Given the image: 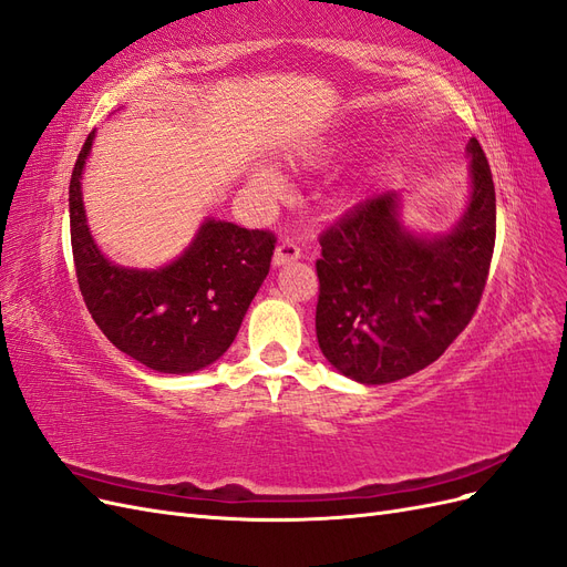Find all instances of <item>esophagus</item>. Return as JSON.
Returning <instances> with one entry per match:
<instances>
[{
  "label": "esophagus",
  "instance_id": "1",
  "mask_svg": "<svg viewBox=\"0 0 567 567\" xmlns=\"http://www.w3.org/2000/svg\"><path fill=\"white\" fill-rule=\"evenodd\" d=\"M302 255L300 246L293 241V238H284V241L274 250V265H286V262H296Z\"/></svg>",
  "mask_w": 567,
  "mask_h": 567
}]
</instances>
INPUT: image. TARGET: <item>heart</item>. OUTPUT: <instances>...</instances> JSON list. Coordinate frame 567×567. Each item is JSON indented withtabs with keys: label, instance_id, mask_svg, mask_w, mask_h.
<instances>
[{
	"label": "heart",
	"instance_id": "heart-1",
	"mask_svg": "<svg viewBox=\"0 0 567 567\" xmlns=\"http://www.w3.org/2000/svg\"><path fill=\"white\" fill-rule=\"evenodd\" d=\"M262 177H265V179H269V177H267V175H262Z\"/></svg>",
	"mask_w": 567,
	"mask_h": 567
}]
</instances>
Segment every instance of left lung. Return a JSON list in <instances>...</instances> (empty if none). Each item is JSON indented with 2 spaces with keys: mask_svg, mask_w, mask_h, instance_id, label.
Listing matches in <instances>:
<instances>
[{
  "mask_svg": "<svg viewBox=\"0 0 567 567\" xmlns=\"http://www.w3.org/2000/svg\"><path fill=\"white\" fill-rule=\"evenodd\" d=\"M473 194L444 236L400 221V196L357 203L319 236L317 340L352 381L381 385L433 364L473 319L487 284L496 196L485 151L468 142Z\"/></svg>",
  "mask_w": 567,
  "mask_h": 567,
  "instance_id": "obj_1",
  "label": "left lung"
}]
</instances>
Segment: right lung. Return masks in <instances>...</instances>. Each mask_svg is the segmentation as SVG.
<instances>
[{
  "mask_svg": "<svg viewBox=\"0 0 567 567\" xmlns=\"http://www.w3.org/2000/svg\"><path fill=\"white\" fill-rule=\"evenodd\" d=\"M90 132L75 161L68 205L71 244L84 305L113 346L161 373H194L229 350L248 307L269 274L277 236L205 219L175 262L125 269L96 248L82 203Z\"/></svg>",
  "mask_w": 567,
  "mask_h": 567,
  "instance_id": "1",
  "label": "right lung"
}]
</instances>
